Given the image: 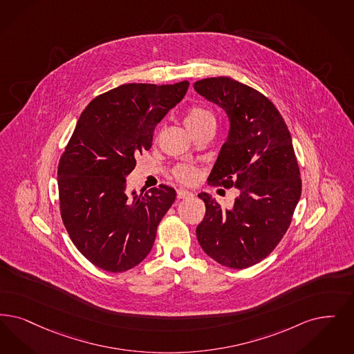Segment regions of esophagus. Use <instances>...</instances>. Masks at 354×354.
I'll return each mask as SVG.
<instances>
[{
    "label": "esophagus",
    "mask_w": 354,
    "mask_h": 354,
    "mask_svg": "<svg viewBox=\"0 0 354 354\" xmlns=\"http://www.w3.org/2000/svg\"><path fill=\"white\" fill-rule=\"evenodd\" d=\"M176 196H178V198H189V196H192V192L185 191V189H178L176 191Z\"/></svg>",
    "instance_id": "1"
}]
</instances>
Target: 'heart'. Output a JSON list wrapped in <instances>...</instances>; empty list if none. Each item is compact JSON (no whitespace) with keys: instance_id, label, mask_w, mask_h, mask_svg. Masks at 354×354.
I'll return each mask as SVG.
<instances>
[{"instance_id":"1","label":"heart","mask_w":354,"mask_h":354,"mask_svg":"<svg viewBox=\"0 0 354 354\" xmlns=\"http://www.w3.org/2000/svg\"><path fill=\"white\" fill-rule=\"evenodd\" d=\"M184 124H185V127H188V130L194 134L203 127L214 125L216 118L212 112H209L208 109H205L203 106H192L187 111V113L184 115ZM172 175L176 180H179L182 183L192 184L198 182V178H200V170L198 167L191 166V165H178L172 170Z\"/></svg>"}]
</instances>
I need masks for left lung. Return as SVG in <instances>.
Here are the masks:
<instances>
[{"mask_svg": "<svg viewBox=\"0 0 354 354\" xmlns=\"http://www.w3.org/2000/svg\"><path fill=\"white\" fill-rule=\"evenodd\" d=\"M194 88L223 108L230 124L208 183L240 189L230 209L198 194L205 203L196 227L198 243L220 265L246 269L282 240L300 198L291 134L275 105L249 85L220 76L198 80Z\"/></svg>", "mask_w": 354, "mask_h": 354, "instance_id": "left-lung-1", "label": "left lung"}]
</instances>
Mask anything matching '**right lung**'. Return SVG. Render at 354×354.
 Masks as SVG:
<instances>
[{
    "label": "right lung",
    "mask_w": 354,
    "mask_h": 354,
    "mask_svg": "<svg viewBox=\"0 0 354 354\" xmlns=\"http://www.w3.org/2000/svg\"><path fill=\"white\" fill-rule=\"evenodd\" d=\"M176 84H124L92 100L60 156V214L73 245L100 269L122 272L150 253L156 229L176 198L160 184L129 195L127 176L151 147L156 125L180 102Z\"/></svg>",
    "instance_id": "1"
}]
</instances>
